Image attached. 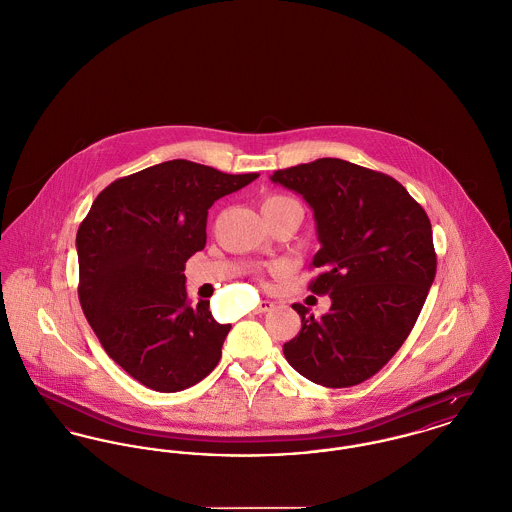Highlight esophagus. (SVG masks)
Masks as SVG:
<instances>
[{"instance_id": "34e87169", "label": "esophagus", "mask_w": 512, "mask_h": 512, "mask_svg": "<svg viewBox=\"0 0 512 512\" xmlns=\"http://www.w3.org/2000/svg\"><path fill=\"white\" fill-rule=\"evenodd\" d=\"M272 307H274V303L271 300L259 301V305L255 307V313H267V311H271Z\"/></svg>"}]
</instances>
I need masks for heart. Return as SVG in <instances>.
<instances>
[{"label": "heart", "instance_id": "obj_1", "mask_svg": "<svg viewBox=\"0 0 512 512\" xmlns=\"http://www.w3.org/2000/svg\"><path fill=\"white\" fill-rule=\"evenodd\" d=\"M288 201H292V199H288V197H278V195H274V197H267V199L263 201V209H267V207H276V205H282V203H288Z\"/></svg>", "mask_w": 512, "mask_h": 512}]
</instances>
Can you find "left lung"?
<instances>
[{"label":"left lung","instance_id":"left-lung-1","mask_svg":"<svg viewBox=\"0 0 512 512\" xmlns=\"http://www.w3.org/2000/svg\"><path fill=\"white\" fill-rule=\"evenodd\" d=\"M271 181L311 207L321 243L311 265L323 272L309 290L331 298L321 319L292 305L301 331L284 356L317 385H360L416 325L437 271L431 222L404 185L340 158L278 170Z\"/></svg>","mask_w":512,"mask_h":512}]
</instances>
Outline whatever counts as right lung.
<instances>
[{"instance_id":"1","label":"right lung","mask_w":512,"mask_h":512,"mask_svg":"<svg viewBox=\"0 0 512 512\" xmlns=\"http://www.w3.org/2000/svg\"><path fill=\"white\" fill-rule=\"evenodd\" d=\"M189 160H168L110 183L77 232L79 300L106 354L152 391L205 379L230 325L209 301L193 307L185 261L207 243L209 209L257 180Z\"/></svg>"}]
</instances>
